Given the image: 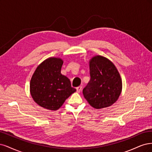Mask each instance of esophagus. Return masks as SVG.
I'll list each match as a JSON object with an SVG mask.
<instances>
[{
  "instance_id": "34e87169",
  "label": "esophagus",
  "mask_w": 152,
  "mask_h": 152,
  "mask_svg": "<svg viewBox=\"0 0 152 152\" xmlns=\"http://www.w3.org/2000/svg\"><path fill=\"white\" fill-rule=\"evenodd\" d=\"M81 90H82V86H78L76 88V91L77 93L81 92Z\"/></svg>"
}]
</instances>
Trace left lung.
Instances as JSON below:
<instances>
[{
	"instance_id": "left-lung-1",
	"label": "left lung",
	"mask_w": 152,
	"mask_h": 152,
	"mask_svg": "<svg viewBox=\"0 0 152 152\" xmlns=\"http://www.w3.org/2000/svg\"><path fill=\"white\" fill-rule=\"evenodd\" d=\"M90 80L83 90L89 104L96 109L115 103L122 91V80L114 64L107 58L95 56L90 62Z\"/></svg>"
}]
</instances>
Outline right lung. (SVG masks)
I'll return each instance as SVG.
<instances>
[{
    "label": "right lung",
    "instance_id": "1",
    "mask_svg": "<svg viewBox=\"0 0 152 152\" xmlns=\"http://www.w3.org/2000/svg\"><path fill=\"white\" fill-rule=\"evenodd\" d=\"M63 61L49 58L37 68L30 81V92L37 104L43 108L56 110L76 90L71 81L61 73Z\"/></svg>",
    "mask_w": 152,
    "mask_h": 152
}]
</instances>
